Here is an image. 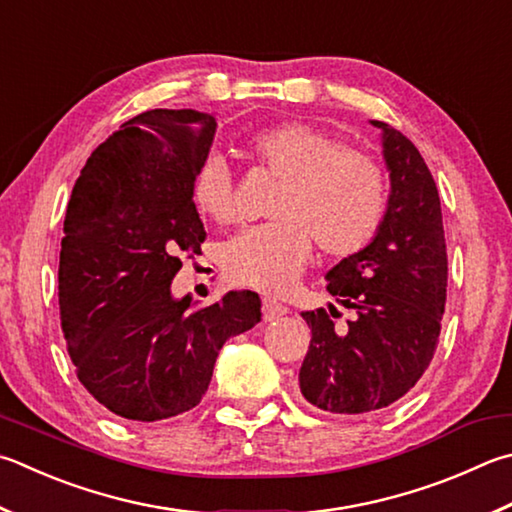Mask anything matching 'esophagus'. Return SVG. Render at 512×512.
Masks as SVG:
<instances>
[{"label": "esophagus", "mask_w": 512, "mask_h": 512, "mask_svg": "<svg viewBox=\"0 0 512 512\" xmlns=\"http://www.w3.org/2000/svg\"><path fill=\"white\" fill-rule=\"evenodd\" d=\"M286 313H288L286 306L280 304V302H275V300H264V304H262V318L266 322H273L277 318H282V315H286Z\"/></svg>", "instance_id": "34e87169"}]
</instances>
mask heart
<instances>
[{
    "mask_svg": "<svg viewBox=\"0 0 512 512\" xmlns=\"http://www.w3.org/2000/svg\"><path fill=\"white\" fill-rule=\"evenodd\" d=\"M257 165L284 181L273 224L241 230L221 250L232 284L282 293L304 271L313 240L322 253L349 257L376 237L387 212L383 167L369 154L342 147L338 138L304 123H282L248 141ZM190 197L199 215L217 224L237 217L232 179L219 154L203 159L192 176Z\"/></svg>",
    "mask_w": 512,
    "mask_h": 512,
    "instance_id": "b5f03b06",
    "label": "heart"
}]
</instances>
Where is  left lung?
I'll return each instance as SVG.
<instances>
[{
    "instance_id": "left-lung-1",
    "label": "left lung",
    "mask_w": 512,
    "mask_h": 512,
    "mask_svg": "<svg viewBox=\"0 0 512 512\" xmlns=\"http://www.w3.org/2000/svg\"><path fill=\"white\" fill-rule=\"evenodd\" d=\"M389 199L383 226L327 273V291L351 309L338 329L324 309L306 311L311 345L300 394L315 410L369 414L403 398L434 358L445 311L448 253L436 183L410 138L383 120ZM338 318V309L329 304Z\"/></svg>"
}]
</instances>
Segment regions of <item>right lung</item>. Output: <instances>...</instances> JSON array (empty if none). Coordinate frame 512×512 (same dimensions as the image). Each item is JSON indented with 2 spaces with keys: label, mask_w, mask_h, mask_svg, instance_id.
I'll return each mask as SVG.
<instances>
[{
  "label": "right lung",
  "mask_w": 512,
  "mask_h": 512,
  "mask_svg": "<svg viewBox=\"0 0 512 512\" xmlns=\"http://www.w3.org/2000/svg\"><path fill=\"white\" fill-rule=\"evenodd\" d=\"M217 120L152 109L100 143L73 185L60 250V320L80 383L129 421L192 410L208 392L219 349L262 320L253 291L192 309L172 297L181 253L206 230L190 183Z\"/></svg>",
  "instance_id": "add662e5"
}]
</instances>
